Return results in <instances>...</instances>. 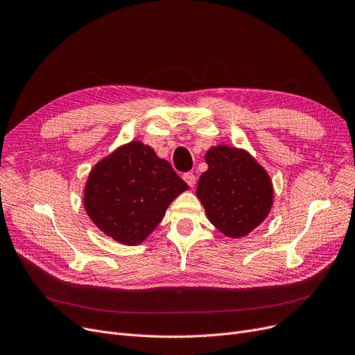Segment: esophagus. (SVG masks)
Here are the masks:
<instances>
[{"mask_svg":"<svg viewBox=\"0 0 355 355\" xmlns=\"http://www.w3.org/2000/svg\"><path fill=\"white\" fill-rule=\"evenodd\" d=\"M183 180H185L188 185L191 187V188H193L195 187V183H196V178H195V175L192 173V172H188V173H183Z\"/></svg>","mask_w":355,"mask_h":355,"instance_id":"obj_1","label":"esophagus"}]
</instances>
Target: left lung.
<instances>
[{
    "label": "left lung",
    "instance_id": "obj_1",
    "mask_svg": "<svg viewBox=\"0 0 355 355\" xmlns=\"http://www.w3.org/2000/svg\"><path fill=\"white\" fill-rule=\"evenodd\" d=\"M205 162L208 170L198 180L196 196L202 202L208 220L225 236H248L271 211V178L242 148L211 147Z\"/></svg>",
    "mask_w": 355,
    "mask_h": 355
}]
</instances>
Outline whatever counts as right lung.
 <instances>
[{"mask_svg": "<svg viewBox=\"0 0 355 355\" xmlns=\"http://www.w3.org/2000/svg\"><path fill=\"white\" fill-rule=\"evenodd\" d=\"M172 166L141 141L119 147L98 162L84 188V208L106 236L143 243L178 195L188 191Z\"/></svg>", "mask_w": 355, "mask_h": 355, "instance_id": "obj_1", "label": "right lung"}]
</instances>
